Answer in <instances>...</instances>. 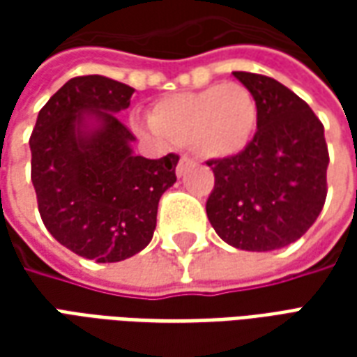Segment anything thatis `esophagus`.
<instances>
[{
  "label": "esophagus",
  "mask_w": 357,
  "mask_h": 357,
  "mask_svg": "<svg viewBox=\"0 0 357 357\" xmlns=\"http://www.w3.org/2000/svg\"><path fill=\"white\" fill-rule=\"evenodd\" d=\"M195 164V160L191 158V156H187L183 155L181 158H179V164H178V168H176V172H178V176H183L187 172V168H191Z\"/></svg>",
  "instance_id": "esophagus-1"
}]
</instances>
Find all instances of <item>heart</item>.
Masks as SVG:
<instances>
[{
	"label": "heart",
	"mask_w": 357,
	"mask_h": 357,
	"mask_svg": "<svg viewBox=\"0 0 357 357\" xmlns=\"http://www.w3.org/2000/svg\"><path fill=\"white\" fill-rule=\"evenodd\" d=\"M162 139L189 145L202 158H229L248 147L258 126V102L243 84H212L199 91L166 95L151 110Z\"/></svg>",
	"instance_id": "heart-1"
}]
</instances>
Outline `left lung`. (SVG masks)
Wrapping results in <instances>:
<instances>
[{
  "label": "left lung",
  "instance_id": "1",
  "mask_svg": "<svg viewBox=\"0 0 357 357\" xmlns=\"http://www.w3.org/2000/svg\"><path fill=\"white\" fill-rule=\"evenodd\" d=\"M258 102V130L245 151L208 160L214 189L206 214L241 250H277L314 225L327 197L329 151L319 118L281 82L233 73Z\"/></svg>",
  "mask_w": 357,
  "mask_h": 357
}]
</instances>
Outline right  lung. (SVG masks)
<instances>
[{
  "label": "right lung",
  "instance_id": "1",
  "mask_svg": "<svg viewBox=\"0 0 357 357\" xmlns=\"http://www.w3.org/2000/svg\"><path fill=\"white\" fill-rule=\"evenodd\" d=\"M133 88L99 74L68 80L43 105L30 135L32 183L43 225L95 262H120L147 247L162 193L176 183V153H132L116 112Z\"/></svg>",
  "mask_w": 357,
  "mask_h": 357
}]
</instances>
